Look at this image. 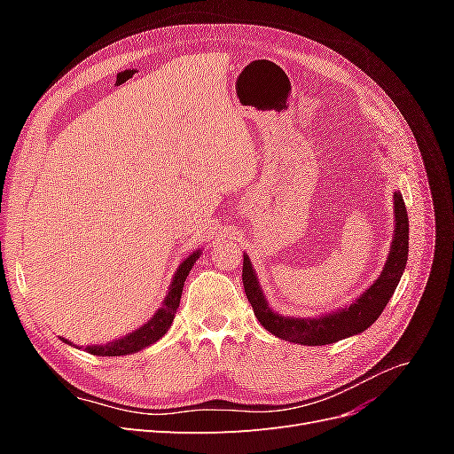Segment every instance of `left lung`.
<instances>
[{"label": "left lung", "mask_w": 454, "mask_h": 454, "mask_svg": "<svg viewBox=\"0 0 454 454\" xmlns=\"http://www.w3.org/2000/svg\"><path fill=\"white\" fill-rule=\"evenodd\" d=\"M394 212H395V231H394L392 250L377 282L348 309L320 316V318H286V316L270 310L265 301V295L259 287L255 272L252 269V261L248 255H244V265H242L244 292L250 301L259 324L272 335L290 342H301V345H309V347L332 345V342H337L340 339H347L350 335H358L365 332V329L379 318L380 312L390 301V297L394 295L397 282H400L407 263L409 219H407L405 202L400 193H394Z\"/></svg>", "instance_id": "obj_1"}]
</instances>
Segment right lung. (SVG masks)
<instances>
[{
	"mask_svg": "<svg viewBox=\"0 0 454 454\" xmlns=\"http://www.w3.org/2000/svg\"><path fill=\"white\" fill-rule=\"evenodd\" d=\"M199 254L200 252H195L193 255L187 257L180 265V269H177L176 277L172 280V286H170V292H168L167 299H164V305L157 310L153 318L127 337L117 339L115 342H107V345H100V347H87V350L94 356H122V354L138 352L149 345H153L155 340H159L164 333L168 332V327L176 316V309L180 307L184 282L187 278L189 270L193 269V263L199 259Z\"/></svg>",
	"mask_w": 454,
	"mask_h": 454,
	"instance_id": "add662e5",
	"label": "right lung"
}]
</instances>
